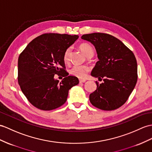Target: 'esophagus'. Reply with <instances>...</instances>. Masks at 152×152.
Returning <instances> with one entry per match:
<instances>
[{
	"instance_id": "34e87169",
	"label": "esophagus",
	"mask_w": 152,
	"mask_h": 152,
	"mask_svg": "<svg viewBox=\"0 0 152 152\" xmlns=\"http://www.w3.org/2000/svg\"><path fill=\"white\" fill-rule=\"evenodd\" d=\"M86 81V79H79V82L80 83H85Z\"/></svg>"
}]
</instances>
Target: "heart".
<instances>
[{
    "label": "heart",
    "mask_w": 152,
    "mask_h": 152,
    "mask_svg": "<svg viewBox=\"0 0 152 152\" xmlns=\"http://www.w3.org/2000/svg\"><path fill=\"white\" fill-rule=\"evenodd\" d=\"M79 48L82 52L85 55L86 57L93 56L94 53V48L91 46V44L87 42H84L80 44ZM71 48H68L64 51L63 55V61L64 62H68L69 61L70 53H71ZM90 68L86 66L80 65H74L69 69V72L72 75L75 76L79 78H84L86 77L87 73L89 72Z\"/></svg>",
    "instance_id": "1"
}]
</instances>
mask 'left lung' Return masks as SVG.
Masks as SVG:
<instances>
[{"label": "left lung", "instance_id": "left-lung-1", "mask_svg": "<svg viewBox=\"0 0 152 152\" xmlns=\"http://www.w3.org/2000/svg\"><path fill=\"white\" fill-rule=\"evenodd\" d=\"M81 39L95 48L99 61L91 76L103 79L96 81L97 90L90 95L91 104L102 110L119 108L126 102L137 81V64L134 53L120 40L102 33L83 35Z\"/></svg>", "mask_w": 152, "mask_h": 152}]
</instances>
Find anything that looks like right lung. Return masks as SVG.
Returning a JSON list of instances; mask_svg holds the SVG:
<instances>
[{"label":"right lung","instance_id":"add662e5","mask_svg":"<svg viewBox=\"0 0 152 152\" xmlns=\"http://www.w3.org/2000/svg\"><path fill=\"white\" fill-rule=\"evenodd\" d=\"M78 35L45 33L33 39L18 60V83L31 104L42 110H52L66 102L69 89L79 84L75 76H68L63 55ZM55 74L65 78L61 83Z\"/></svg>","mask_w":152,"mask_h":152}]
</instances>
